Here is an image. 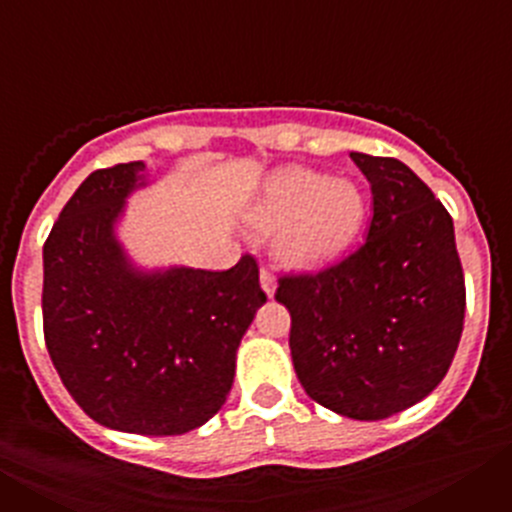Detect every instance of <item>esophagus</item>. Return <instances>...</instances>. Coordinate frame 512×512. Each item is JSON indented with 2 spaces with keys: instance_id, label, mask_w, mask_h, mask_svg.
I'll return each instance as SVG.
<instances>
[{
  "instance_id": "obj_1",
  "label": "esophagus",
  "mask_w": 512,
  "mask_h": 512,
  "mask_svg": "<svg viewBox=\"0 0 512 512\" xmlns=\"http://www.w3.org/2000/svg\"><path fill=\"white\" fill-rule=\"evenodd\" d=\"M261 289H264L266 295H274V289H277V282H274V277H271V271L266 269V266H261Z\"/></svg>"
}]
</instances>
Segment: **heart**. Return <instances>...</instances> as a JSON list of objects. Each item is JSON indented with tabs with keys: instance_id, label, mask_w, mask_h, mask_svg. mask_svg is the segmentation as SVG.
I'll return each mask as SVG.
<instances>
[{
	"instance_id": "b5f03b06",
	"label": "heart",
	"mask_w": 512,
	"mask_h": 512,
	"mask_svg": "<svg viewBox=\"0 0 512 512\" xmlns=\"http://www.w3.org/2000/svg\"><path fill=\"white\" fill-rule=\"evenodd\" d=\"M366 212L359 184L292 166L266 179L248 225L259 233L277 230V259L287 269L307 271L338 259L359 238Z\"/></svg>"
}]
</instances>
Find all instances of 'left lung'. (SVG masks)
<instances>
[{
	"instance_id": "8db88e82",
	"label": "left lung",
	"mask_w": 512,
	"mask_h": 512,
	"mask_svg": "<svg viewBox=\"0 0 512 512\" xmlns=\"http://www.w3.org/2000/svg\"><path fill=\"white\" fill-rule=\"evenodd\" d=\"M372 184L366 241L346 259L282 274L292 364L307 395L354 420H382L431 395L464 330L454 220L397 158L351 153Z\"/></svg>"
}]
</instances>
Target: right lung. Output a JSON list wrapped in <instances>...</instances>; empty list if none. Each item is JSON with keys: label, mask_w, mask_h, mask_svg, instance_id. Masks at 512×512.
<instances>
[{"label": "right lung", "mask_w": 512, "mask_h": 512, "mask_svg": "<svg viewBox=\"0 0 512 512\" xmlns=\"http://www.w3.org/2000/svg\"><path fill=\"white\" fill-rule=\"evenodd\" d=\"M146 166L84 179L43 246V333L63 387L99 425L179 436L233 387L235 351L266 302L251 253L228 271H138L115 238Z\"/></svg>", "instance_id": "right-lung-1"}]
</instances>
